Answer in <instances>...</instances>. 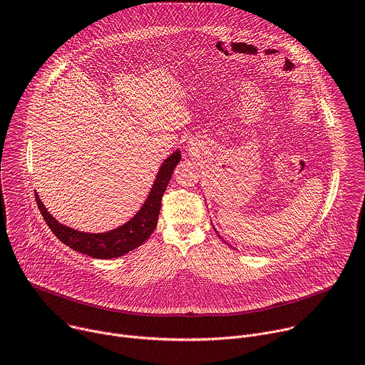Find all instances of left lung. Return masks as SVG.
I'll list each match as a JSON object with an SVG mask.
<instances>
[{
    "label": "left lung",
    "instance_id": "1",
    "mask_svg": "<svg viewBox=\"0 0 365 365\" xmlns=\"http://www.w3.org/2000/svg\"><path fill=\"white\" fill-rule=\"evenodd\" d=\"M214 230H215V229H214ZM218 236H220V235H218Z\"/></svg>",
    "mask_w": 365,
    "mask_h": 365
}]
</instances>
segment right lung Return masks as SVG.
<instances>
[{
  "label": "right lung",
  "mask_w": 365,
  "mask_h": 365,
  "mask_svg": "<svg viewBox=\"0 0 365 365\" xmlns=\"http://www.w3.org/2000/svg\"><path fill=\"white\" fill-rule=\"evenodd\" d=\"M181 160V151L175 150L160 167L153 188L138 210V212L125 225L105 232V233H85L58 223L47 211L36 192L37 205L44 217L48 229L54 236L70 249L91 256L93 259H113L120 257L130 250L140 246L147 240L157 227L158 215L161 210V200L167 190V185L173 177L177 164Z\"/></svg>",
  "instance_id": "obj_1"
}]
</instances>
